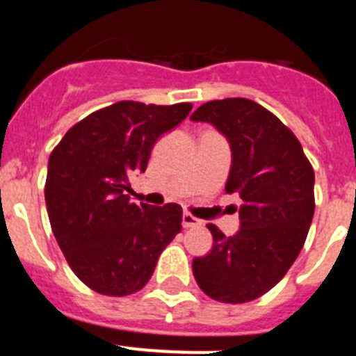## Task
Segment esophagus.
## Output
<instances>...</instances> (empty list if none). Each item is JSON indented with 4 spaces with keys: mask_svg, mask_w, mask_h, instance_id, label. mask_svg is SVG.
Returning a JSON list of instances; mask_svg holds the SVG:
<instances>
[{
    "mask_svg": "<svg viewBox=\"0 0 356 356\" xmlns=\"http://www.w3.org/2000/svg\"><path fill=\"white\" fill-rule=\"evenodd\" d=\"M181 225H184V228H194V226H200L201 221L197 217H194L193 213L185 212L184 216H181Z\"/></svg>",
    "mask_w": 356,
    "mask_h": 356,
    "instance_id": "obj_1",
    "label": "esophagus"
}]
</instances>
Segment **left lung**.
<instances>
[{"label": "left lung", "mask_w": 356, "mask_h": 356, "mask_svg": "<svg viewBox=\"0 0 356 356\" xmlns=\"http://www.w3.org/2000/svg\"><path fill=\"white\" fill-rule=\"evenodd\" d=\"M191 119L210 122L228 139L225 188L242 200L237 234L226 237L209 225L213 246L193 260L194 278L216 301H253L284 278L303 248L316 209L314 169L296 135L246 97L209 102Z\"/></svg>", "instance_id": "obj_1"}]
</instances>
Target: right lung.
Here are the masks:
<instances>
[{
	"label": "right lung",
	"mask_w": 356,
	"mask_h": 356,
	"mask_svg": "<svg viewBox=\"0 0 356 356\" xmlns=\"http://www.w3.org/2000/svg\"><path fill=\"white\" fill-rule=\"evenodd\" d=\"M191 103L119 102L76 122L51 151L44 197L72 273L105 296L140 291L181 229V207L131 203L130 178L151 149L188 115Z\"/></svg>",
	"instance_id": "obj_1"
}]
</instances>
